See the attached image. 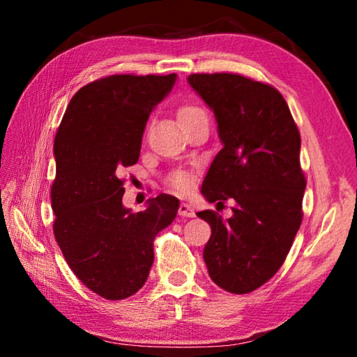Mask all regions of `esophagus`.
I'll return each instance as SVG.
<instances>
[{
    "mask_svg": "<svg viewBox=\"0 0 357 357\" xmlns=\"http://www.w3.org/2000/svg\"><path fill=\"white\" fill-rule=\"evenodd\" d=\"M178 214L181 217H195V209H193L190 204L181 203L179 204V209H178Z\"/></svg>",
    "mask_w": 357,
    "mask_h": 357,
    "instance_id": "obj_1",
    "label": "esophagus"
}]
</instances>
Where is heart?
I'll use <instances>...</instances> for the list:
<instances>
[{
    "instance_id": "obj_1",
    "label": "heart",
    "mask_w": 357,
    "mask_h": 357,
    "mask_svg": "<svg viewBox=\"0 0 357 357\" xmlns=\"http://www.w3.org/2000/svg\"><path fill=\"white\" fill-rule=\"evenodd\" d=\"M200 114H204V110L200 107L193 105V104H185L183 107H179V110H178L179 126L187 123V121H190L193 118L200 116ZM170 185L178 192H187V190H189V187H190V179L185 173L178 172V173H174L170 176Z\"/></svg>"
}]
</instances>
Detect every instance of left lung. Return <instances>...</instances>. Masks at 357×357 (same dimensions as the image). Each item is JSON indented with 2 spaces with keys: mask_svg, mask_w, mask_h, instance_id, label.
Masks as SVG:
<instances>
[{
  "mask_svg": "<svg viewBox=\"0 0 357 357\" xmlns=\"http://www.w3.org/2000/svg\"><path fill=\"white\" fill-rule=\"evenodd\" d=\"M187 82L217 121L223 148L204 176L202 193L217 204L231 198L233 215H197L211 225L203 258L215 285L245 294L285 261L302 222L305 178L301 135L275 88L238 74H192Z\"/></svg>",
  "mask_w": 357,
  "mask_h": 357,
  "instance_id": "obj_1",
  "label": "left lung"
}]
</instances>
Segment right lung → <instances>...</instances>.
Masks as SVG:
<instances>
[{"label": "right lung", "instance_id": "obj_1", "mask_svg": "<svg viewBox=\"0 0 357 357\" xmlns=\"http://www.w3.org/2000/svg\"><path fill=\"white\" fill-rule=\"evenodd\" d=\"M176 77L112 75L89 83L70 99L56 132L53 233L78 280L108 301L144 285L155 234L178 214L179 200L167 193L132 213L119 179L124 167L138 162L149 114Z\"/></svg>", "mask_w": 357, "mask_h": 357}]
</instances>
